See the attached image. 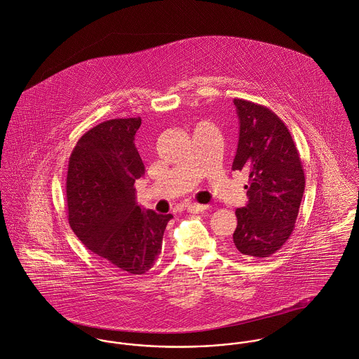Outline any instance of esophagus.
Masks as SVG:
<instances>
[{
    "instance_id": "esophagus-1",
    "label": "esophagus",
    "mask_w": 359,
    "mask_h": 359,
    "mask_svg": "<svg viewBox=\"0 0 359 359\" xmlns=\"http://www.w3.org/2000/svg\"><path fill=\"white\" fill-rule=\"evenodd\" d=\"M208 208L207 205H199V203H191V205H187V210L189 212H201V211H205Z\"/></svg>"
}]
</instances>
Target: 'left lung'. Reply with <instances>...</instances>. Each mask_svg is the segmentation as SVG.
Returning <instances> with one entry per match:
<instances>
[{"mask_svg":"<svg viewBox=\"0 0 359 359\" xmlns=\"http://www.w3.org/2000/svg\"><path fill=\"white\" fill-rule=\"evenodd\" d=\"M239 142L232 170L249 174V203L236 208L233 248L266 258L290 238L302 205L306 177L286 124L266 106L235 98Z\"/></svg>","mask_w":359,"mask_h":359,"instance_id":"8db88e82","label":"left lung"}]
</instances>
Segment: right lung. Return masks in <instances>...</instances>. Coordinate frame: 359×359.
I'll return each mask as SVG.
<instances>
[{"label":"right lung","mask_w":359,"mask_h":359,"mask_svg":"<svg viewBox=\"0 0 359 359\" xmlns=\"http://www.w3.org/2000/svg\"><path fill=\"white\" fill-rule=\"evenodd\" d=\"M140 126L141 117H130L93 127L70 154L66 180L73 232L107 266L128 275L154 266L172 218L144 211L135 201V180L145 174L134 144Z\"/></svg>","instance_id":"1"}]
</instances>
